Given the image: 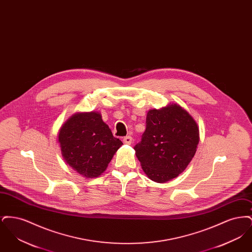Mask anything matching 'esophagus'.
<instances>
[{
  "instance_id": "1",
  "label": "esophagus",
  "mask_w": 252,
  "mask_h": 252,
  "mask_svg": "<svg viewBox=\"0 0 252 252\" xmlns=\"http://www.w3.org/2000/svg\"><path fill=\"white\" fill-rule=\"evenodd\" d=\"M123 142H124V144H132L131 136H126V137H125V138H124V140H123Z\"/></svg>"
}]
</instances>
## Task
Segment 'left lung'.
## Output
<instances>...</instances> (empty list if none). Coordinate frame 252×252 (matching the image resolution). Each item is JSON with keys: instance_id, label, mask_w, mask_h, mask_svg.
Segmentation results:
<instances>
[{"instance_id": "left-lung-1", "label": "left lung", "mask_w": 252, "mask_h": 252, "mask_svg": "<svg viewBox=\"0 0 252 252\" xmlns=\"http://www.w3.org/2000/svg\"><path fill=\"white\" fill-rule=\"evenodd\" d=\"M198 143L199 129L192 115L170 103L147 112L145 131L134 150L148 179L164 183L186 169Z\"/></svg>"}]
</instances>
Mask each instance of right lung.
Masks as SVG:
<instances>
[{
  "instance_id": "1",
  "label": "right lung",
  "mask_w": 252,
  "mask_h": 252,
  "mask_svg": "<svg viewBox=\"0 0 252 252\" xmlns=\"http://www.w3.org/2000/svg\"><path fill=\"white\" fill-rule=\"evenodd\" d=\"M58 138L65 162L89 180L106 171L123 144L98 111L75 112L62 125Z\"/></svg>"
}]
</instances>
